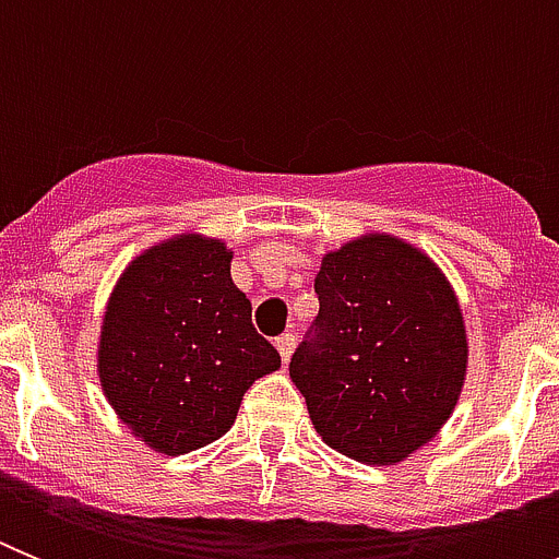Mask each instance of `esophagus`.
<instances>
[{
  "instance_id": "esophagus-1",
  "label": "esophagus",
  "mask_w": 559,
  "mask_h": 559,
  "mask_svg": "<svg viewBox=\"0 0 559 559\" xmlns=\"http://www.w3.org/2000/svg\"><path fill=\"white\" fill-rule=\"evenodd\" d=\"M275 348H278L281 359H284V361H289V356H292V348H295V336H292V334H284V336H278V340H275Z\"/></svg>"
}]
</instances>
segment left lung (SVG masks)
Returning <instances> with one entry per match:
<instances>
[{
	"label": "left lung",
	"mask_w": 559,
	"mask_h": 559,
	"mask_svg": "<svg viewBox=\"0 0 559 559\" xmlns=\"http://www.w3.org/2000/svg\"><path fill=\"white\" fill-rule=\"evenodd\" d=\"M317 336L289 361L311 424L340 454L395 465L435 440L467 373L460 300L429 253L361 234L323 255Z\"/></svg>",
	"instance_id": "8db88e82"
}]
</instances>
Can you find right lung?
Segmentation results:
<instances>
[{
    "label": "right lung",
    "mask_w": 559,
    "mask_h": 559,
    "mask_svg": "<svg viewBox=\"0 0 559 559\" xmlns=\"http://www.w3.org/2000/svg\"><path fill=\"white\" fill-rule=\"evenodd\" d=\"M223 239L178 234L135 255L110 289L97 376L130 435L178 456L234 426L248 386L281 367L230 281Z\"/></svg>",
    "instance_id": "right-lung-1"
}]
</instances>
